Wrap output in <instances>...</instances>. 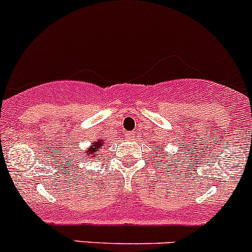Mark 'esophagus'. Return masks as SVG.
<instances>
[{"label":"esophagus","instance_id":"34e87169","mask_svg":"<svg viewBox=\"0 0 252 252\" xmlns=\"http://www.w3.org/2000/svg\"><path fill=\"white\" fill-rule=\"evenodd\" d=\"M133 137H134L133 132H131V131L125 132V138L126 139H133Z\"/></svg>","mask_w":252,"mask_h":252}]
</instances>
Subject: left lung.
I'll return each instance as SVG.
<instances>
[{
  "instance_id": "1",
  "label": "left lung",
  "mask_w": 252,
  "mask_h": 252,
  "mask_svg": "<svg viewBox=\"0 0 252 252\" xmlns=\"http://www.w3.org/2000/svg\"><path fill=\"white\" fill-rule=\"evenodd\" d=\"M159 154H162V155H166V153H165V152H161V153H159ZM161 158H165V159H168V157H161Z\"/></svg>"
}]
</instances>
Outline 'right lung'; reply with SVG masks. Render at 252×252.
<instances>
[{
	"label": "right lung",
	"instance_id": "obj_1",
	"mask_svg": "<svg viewBox=\"0 0 252 252\" xmlns=\"http://www.w3.org/2000/svg\"><path fill=\"white\" fill-rule=\"evenodd\" d=\"M105 144L104 139H95L92 142V144L84 150L85 157L84 159L86 160H95L99 155H102L100 150L103 149V145Z\"/></svg>",
	"mask_w": 252,
	"mask_h": 252
}]
</instances>
